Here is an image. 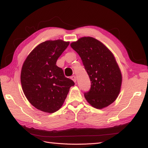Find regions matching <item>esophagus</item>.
I'll return each instance as SVG.
<instances>
[{"instance_id":"esophagus-1","label":"esophagus","mask_w":148,"mask_h":148,"mask_svg":"<svg viewBox=\"0 0 148 148\" xmlns=\"http://www.w3.org/2000/svg\"><path fill=\"white\" fill-rule=\"evenodd\" d=\"M70 78H71V79H72L74 82H77V78H76V77H75V75L71 76V77H70Z\"/></svg>"}]
</instances>
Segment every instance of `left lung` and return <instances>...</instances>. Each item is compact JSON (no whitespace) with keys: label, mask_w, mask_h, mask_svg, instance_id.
<instances>
[{"label":"left lung","mask_w":148,"mask_h":148,"mask_svg":"<svg viewBox=\"0 0 148 148\" xmlns=\"http://www.w3.org/2000/svg\"><path fill=\"white\" fill-rule=\"evenodd\" d=\"M70 46L82 60L91 81L85 99L92 107L101 109L117 99L122 77L119 65L109 49L91 37H83Z\"/></svg>","instance_id":"1"}]
</instances>
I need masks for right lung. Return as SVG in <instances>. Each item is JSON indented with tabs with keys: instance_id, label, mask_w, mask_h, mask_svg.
Listing matches in <instances>:
<instances>
[{
	"instance_id": "obj_1",
	"label": "right lung",
	"mask_w": 148,
	"mask_h": 148,
	"mask_svg": "<svg viewBox=\"0 0 148 148\" xmlns=\"http://www.w3.org/2000/svg\"><path fill=\"white\" fill-rule=\"evenodd\" d=\"M69 43L61 39L43 42L31 52L22 66L20 78L25 95L34 107L44 112L59 110L75 85L56 65Z\"/></svg>"
}]
</instances>
